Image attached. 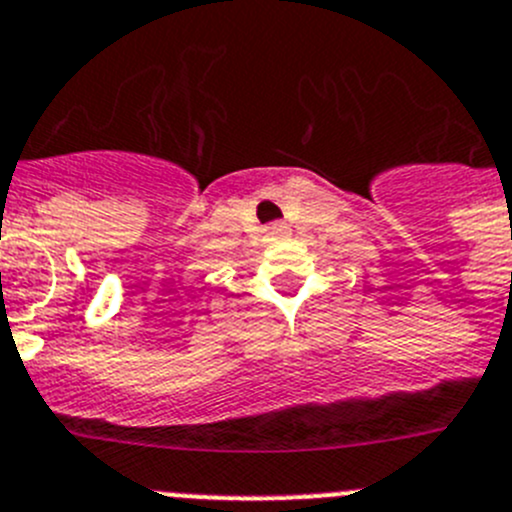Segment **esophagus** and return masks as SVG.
Segmentation results:
<instances>
[{
    "instance_id": "esophagus-1",
    "label": "esophagus",
    "mask_w": 512,
    "mask_h": 512,
    "mask_svg": "<svg viewBox=\"0 0 512 512\" xmlns=\"http://www.w3.org/2000/svg\"><path fill=\"white\" fill-rule=\"evenodd\" d=\"M270 229H273V232H278V234H280V232H283V229H285V224H283V222H275L273 227H270Z\"/></svg>"
}]
</instances>
